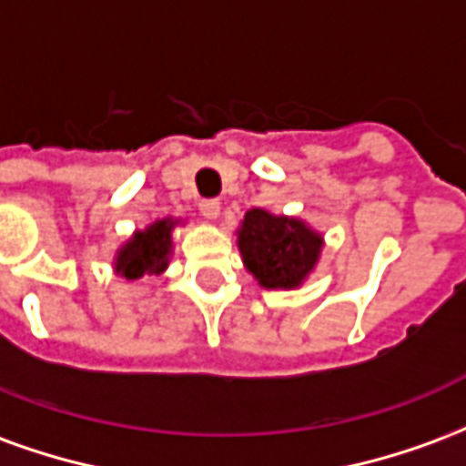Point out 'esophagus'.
I'll list each match as a JSON object with an SVG mask.
<instances>
[{
	"label": "esophagus",
	"instance_id": "esophagus-1",
	"mask_svg": "<svg viewBox=\"0 0 466 466\" xmlns=\"http://www.w3.org/2000/svg\"><path fill=\"white\" fill-rule=\"evenodd\" d=\"M199 212H202L204 219H217L219 212H222V204L217 202V199H202L199 202Z\"/></svg>",
	"mask_w": 466,
	"mask_h": 466
}]
</instances>
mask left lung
Returning <instances> with one entry per match:
<instances>
[{
	"label": "left lung",
	"instance_id": "8db88e82",
	"mask_svg": "<svg viewBox=\"0 0 466 466\" xmlns=\"http://www.w3.org/2000/svg\"><path fill=\"white\" fill-rule=\"evenodd\" d=\"M237 247L264 289H297L319 262L324 239L297 217L249 209L237 229Z\"/></svg>",
	"mask_w": 466,
	"mask_h": 466
}]
</instances>
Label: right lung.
I'll list each match as a JSON object with an SVG mask.
<instances>
[{"instance_id":"add662e5","label":"right lung","mask_w":466,"mask_h":466,"mask_svg":"<svg viewBox=\"0 0 466 466\" xmlns=\"http://www.w3.org/2000/svg\"><path fill=\"white\" fill-rule=\"evenodd\" d=\"M179 219H157L142 232H134L129 242L119 247L115 257V272L124 279H139L144 274H162L172 257V229Z\"/></svg>"}]
</instances>
